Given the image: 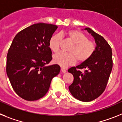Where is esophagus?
Listing matches in <instances>:
<instances>
[{
  "label": "esophagus",
  "instance_id": "1",
  "mask_svg": "<svg viewBox=\"0 0 122 122\" xmlns=\"http://www.w3.org/2000/svg\"><path fill=\"white\" fill-rule=\"evenodd\" d=\"M61 71H62V72L66 73V71H67V69H65V68H64V67H61Z\"/></svg>",
  "mask_w": 122,
  "mask_h": 122
}]
</instances>
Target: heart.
Segmentation results:
<instances>
[{
  "mask_svg": "<svg viewBox=\"0 0 122 122\" xmlns=\"http://www.w3.org/2000/svg\"><path fill=\"white\" fill-rule=\"evenodd\" d=\"M62 36H66L72 43L69 49L68 53L59 52L53 56L55 64L66 67L75 64L77 61L84 62L88 60L94 53L96 48L95 44L88 40V37L82 32L76 30H70ZM61 36L58 34L53 36L49 41V47L51 50L56 53L60 49Z\"/></svg>",
  "mask_w": 122,
  "mask_h": 122,
  "instance_id": "obj_1",
  "label": "heart"
}]
</instances>
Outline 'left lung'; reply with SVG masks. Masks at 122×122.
<instances>
[{
	"label": "left lung",
	"mask_w": 122,
	"mask_h": 122,
	"mask_svg": "<svg viewBox=\"0 0 122 122\" xmlns=\"http://www.w3.org/2000/svg\"><path fill=\"white\" fill-rule=\"evenodd\" d=\"M85 30L93 37L96 48L88 60L68 69L74 76V81L69 90L77 99L89 102L98 98L104 91L113 62L112 49L107 41L89 27ZM79 69H84V72L82 73Z\"/></svg>",
	"instance_id": "8db88e82"
}]
</instances>
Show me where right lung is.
<instances>
[{"instance_id":"1","label":"right lung","mask_w":122,"mask_h":122,"mask_svg":"<svg viewBox=\"0 0 122 122\" xmlns=\"http://www.w3.org/2000/svg\"><path fill=\"white\" fill-rule=\"evenodd\" d=\"M58 28L40 23L19 32L7 56V74L17 95L27 101L42 98L51 80L60 72L58 64L46 66L51 60L49 41Z\"/></svg>"}]
</instances>
